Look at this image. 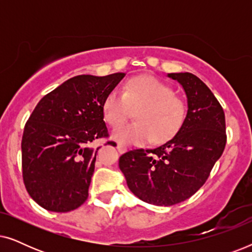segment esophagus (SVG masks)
I'll return each mask as SVG.
<instances>
[{"label": "esophagus", "mask_w": 252, "mask_h": 252, "mask_svg": "<svg viewBox=\"0 0 252 252\" xmlns=\"http://www.w3.org/2000/svg\"><path fill=\"white\" fill-rule=\"evenodd\" d=\"M117 150L119 151V154H124V153H126L127 151V148L125 147V146H123V144H117Z\"/></svg>", "instance_id": "34e87169"}]
</instances>
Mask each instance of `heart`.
Here are the masks:
<instances>
[{"label":"heart","mask_w":252,"mask_h":252,"mask_svg":"<svg viewBox=\"0 0 252 252\" xmlns=\"http://www.w3.org/2000/svg\"><path fill=\"white\" fill-rule=\"evenodd\" d=\"M137 108V122L117 127L113 139L125 144L164 142L179 132L187 116V104L171 86L149 75L129 79L123 92L113 89L105 96L102 110L106 122L119 126Z\"/></svg>","instance_id":"heart-1"}]
</instances>
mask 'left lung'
Wrapping results in <instances>:
<instances>
[{
  "mask_svg": "<svg viewBox=\"0 0 252 252\" xmlns=\"http://www.w3.org/2000/svg\"><path fill=\"white\" fill-rule=\"evenodd\" d=\"M180 82L188 111L179 132L154 149H132L119 157L127 186L148 204L170 206L191 197L208 180L225 149V112L201 79L170 73Z\"/></svg>",
  "mask_w": 252,
  "mask_h": 252,
  "instance_id": "8db88e82",
  "label": "left lung"
}]
</instances>
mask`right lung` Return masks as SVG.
Returning <instances> with one entry per match:
<instances>
[{
    "label": "right lung",
    "mask_w": 252,
    "mask_h": 252,
    "mask_svg": "<svg viewBox=\"0 0 252 252\" xmlns=\"http://www.w3.org/2000/svg\"><path fill=\"white\" fill-rule=\"evenodd\" d=\"M124 77L123 72L77 75L44 95L33 110L22 139L23 180L43 209L73 211L88 198L98 150L89 144L109 137L103 101Z\"/></svg>",
    "instance_id": "add662e5"
}]
</instances>
